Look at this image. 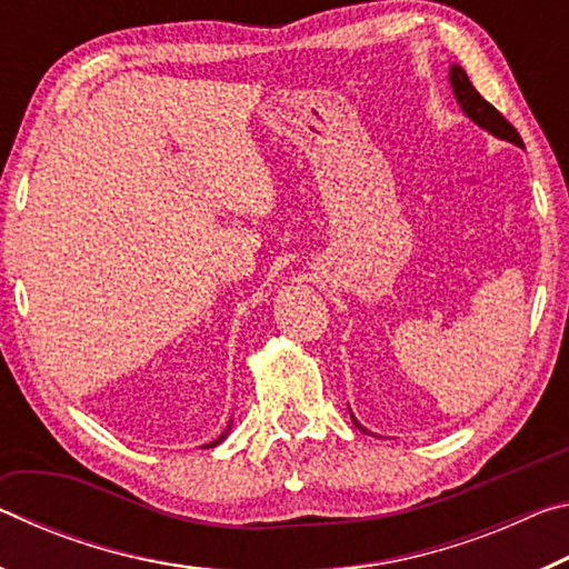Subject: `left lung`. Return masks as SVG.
<instances>
[{"label": "left lung", "instance_id": "left-lung-1", "mask_svg": "<svg viewBox=\"0 0 569 569\" xmlns=\"http://www.w3.org/2000/svg\"><path fill=\"white\" fill-rule=\"evenodd\" d=\"M449 82H451V90H455L457 102L461 104V110H465V114L471 122H477L479 128L492 132L495 138H499V140H507L517 148H525V142H522V138H519V132L512 128V122H507L505 114L499 112L495 104H489L485 98H481V94L475 90V84L469 82L467 72L461 70L459 64H451ZM353 423L359 427V421H356V419H353ZM359 429L366 431L363 427H359Z\"/></svg>", "mask_w": 569, "mask_h": 569}]
</instances>
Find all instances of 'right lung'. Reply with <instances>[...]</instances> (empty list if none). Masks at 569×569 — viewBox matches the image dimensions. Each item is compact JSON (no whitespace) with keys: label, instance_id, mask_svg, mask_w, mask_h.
<instances>
[{"label":"right lung","instance_id":"right-lung-1","mask_svg":"<svg viewBox=\"0 0 569 569\" xmlns=\"http://www.w3.org/2000/svg\"><path fill=\"white\" fill-rule=\"evenodd\" d=\"M230 435V423H228V427H226V431H223V435H220L216 441H210V445H206V447H216V445H220V441H223L226 437Z\"/></svg>","mask_w":569,"mask_h":569}]
</instances>
